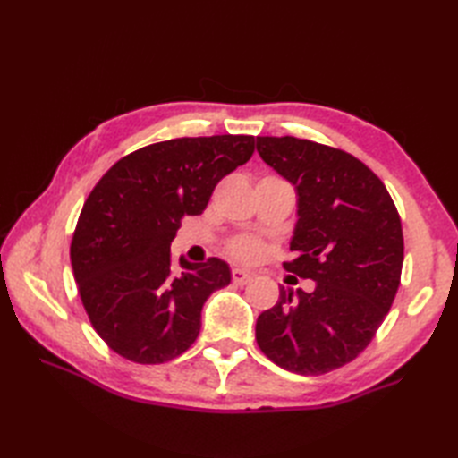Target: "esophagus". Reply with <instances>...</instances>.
I'll return each mask as SVG.
<instances>
[{
    "label": "esophagus",
    "mask_w": 458,
    "mask_h": 458,
    "mask_svg": "<svg viewBox=\"0 0 458 458\" xmlns=\"http://www.w3.org/2000/svg\"><path fill=\"white\" fill-rule=\"evenodd\" d=\"M254 279V276L250 274V271H246V269H232V281H234L236 285H246V284H250V281Z\"/></svg>",
    "instance_id": "1"
}]
</instances>
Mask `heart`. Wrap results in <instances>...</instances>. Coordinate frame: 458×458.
Returning a JSON list of instances; mask_svg holds the SVG:
<instances>
[{"mask_svg": "<svg viewBox=\"0 0 458 458\" xmlns=\"http://www.w3.org/2000/svg\"><path fill=\"white\" fill-rule=\"evenodd\" d=\"M230 251L240 259L251 261L261 254V244L256 238H240L230 246Z\"/></svg>", "mask_w": 458, "mask_h": 458, "instance_id": "heart-1", "label": "heart"}]
</instances>
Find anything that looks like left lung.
<instances>
[{"instance_id":"left-lung-1","label":"left lung","mask_w":458,"mask_h":458,"mask_svg":"<svg viewBox=\"0 0 458 458\" xmlns=\"http://www.w3.org/2000/svg\"><path fill=\"white\" fill-rule=\"evenodd\" d=\"M258 153L297 192L284 267L315 289H279L256 340L287 372H333L362 352L390 310L403 266V232L386 184L343 149L309 140L258 138Z\"/></svg>"}]
</instances>
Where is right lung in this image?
<instances>
[{
	"label": "right lung",
	"instance_id": "obj_1",
	"mask_svg": "<svg viewBox=\"0 0 458 458\" xmlns=\"http://www.w3.org/2000/svg\"><path fill=\"white\" fill-rule=\"evenodd\" d=\"M254 135L179 138L125 155L86 199L71 264L82 305L114 352L138 364L181 356L200 333V310L232 279L208 258L174 271L171 242L184 216L207 208L222 177L250 161Z\"/></svg>",
	"mask_w": 458,
	"mask_h": 458
}]
</instances>
